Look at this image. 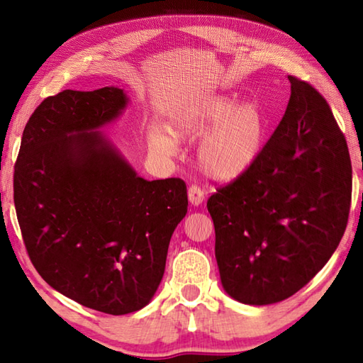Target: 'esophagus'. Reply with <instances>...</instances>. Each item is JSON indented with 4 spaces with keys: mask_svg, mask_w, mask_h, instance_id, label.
<instances>
[{
    "mask_svg": "<svg viewBox=\"0 0 363 363\" xmlns=\"http://www.w3.org/2000/svg\"><path fill=\"white\" fill-rule=\"evenodd\" d=\"M189 200L194 206H199L203 203V200H205L203 189H201L200 186H196V184H192V186L189 187Z\"/></svg>",
    "mask_w": 363,
    "mask_h": 363,
    "instance_id": "34e87169",
    "label": "esophagus"
}]
</instances>
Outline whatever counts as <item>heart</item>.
Here are the masks:
<instances>
[{"label": "heart", "instance_id": "1", "mask_svg": "<svg viewBox=\"0 0 363 363\" xmlns=\"http://www.w3.org/2000/svg\"><path fill=\"white\" fill-rule=\"evenodd\" d=\"M169 133H150V147L162 157L179 150L176 139H200L196 162L206 174L216 179H233L255 163L262 147L264 116L253 102L233 106L232 97L219 96L194 104L171 116Z\"/></svg>", "mask_w": 363, "mask_h": 363}]
</instances>
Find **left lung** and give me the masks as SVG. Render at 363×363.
<instances>
[{
  "instance_id": "left-lung-1",
  "label": "left lung",
  "mask_w": 363,
  "mask_h": 363,
  "mask_svg": "<svg viewBox=\"0 0 363 363\" xmlns=\"http://www.w3.org/2000/svg\"><path fill=\"white\" fill-rule=\"evenodd\" d=\"M291 96L255 163L208 199L224 290L245 304L293 296L340 245L352 199L346 138L314 86Z\"/></svg>"
}]
</instances>
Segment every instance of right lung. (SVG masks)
<instances>
[{
	"label": "right lung",
	"instance_id": "add662e5",
	"mask_svg": "<svg viewBox=\"0 0 363 363\" xmlns=\"http://www.w3.org/2000/svg\"><path fill=\"white\" fill-rule=\"evenodd\" d=\"M126 102L113 86L46 97L14 164L17 220L35 269L64 296L112 315L149 304L189 206L186 182L136 176L96 131Z\"/></svg>",
	"mask_w": 363,
	"mask_h": 363
}]
</instances>
